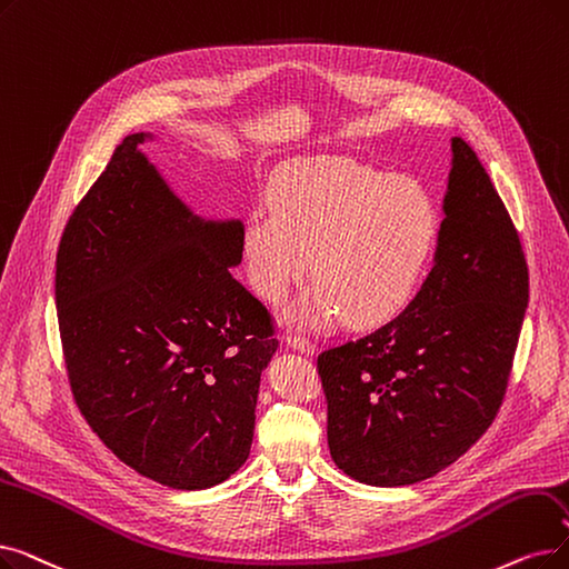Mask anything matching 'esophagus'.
I'll use <instances>...</instances> for the list:
<instances>
[{
    "label": "esophagus",
    "instance_id": "esophagus-1",
    "mask_svg": "<svg viewBox=\"0 0 569 569\" xmlns=\"http://www.w3.org/2000/svg\"><path fill=\"white\" fill-rule=\"evenodd\" d=\"M286 343L290 346V349L302 351V353H307V356L316 351V346H313L307 337H300V335H288V337H286Z\"/></svg>",
    "mask_w": 569,
    "mask_h": 569
}]
</instances>
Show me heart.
Segmentation results:
<instances>
[{"label": "heart", "instance_id": "obj_1", "mask_svg": "<svg viewBox=\"0 0 569 569\" xmlns=\"http://www.w3.org/2000/svg\"><path fill=\"white\" fill-rule=\"evenodd\" d=\"M269 207L243 223V267L269 305L309 274L318 279L298 307L307 326L346 318L379 328L409 309L432 267L441 213L418 181L341 158L281 167Z\"/></svg>", "mask_w": 569, "mask_h": 569}]
</instances>
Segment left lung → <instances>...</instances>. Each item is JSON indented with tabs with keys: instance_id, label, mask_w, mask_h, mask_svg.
Wrapping results in <instances>:
<instances>
[{
	"instance_id": "1",
	"label": "left lung",
	"mask_w": 569,
	"mask_h": 569,
	"mask_svg": "<svg viewBox=\"0 0 569 569\" xmlns=\"http://www.w3.org/2000/svg\"><path fill=\"white\" fill-rule=\"evenodd\" d=\"M435 267L383 328L318 356L328 447L369 486L456 462L496 421L528 307L521 239L477 153L451 139Z\"/></svg>"
}]
</instances>
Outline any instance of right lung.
I'll return each instance as SVG.
<instances>
[{"label":"right lung","instance_id":"obj_1","mask_svg":"<svg viewBox=\"0 0 569 569\" xmlns=\"http://www.w3.org/2000/svg\"><path fill=\"white\" fill-rule=\"evenodd\" d=\"M122 141L73 209L56 260L67 377L83 418L146 479L202 490L251 453L274 323L230 267L241 220H204Z\"/></svg>","mask_w":569,"mask_h":569}]
</instances>
